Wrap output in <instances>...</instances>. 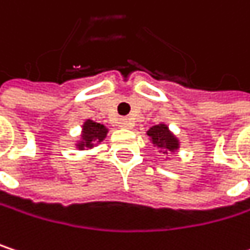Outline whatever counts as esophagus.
<instances>
[{
	"label": "esophagus",
	"instance_id": "34e87169",
	"mask_svg": "<svg viewBox=\"0 0 250 250\" xmlns=\"http://www.w3.org/2000/svg\"><path fill=\"white\" fill-rule=\"evenodd\" d=\"M131 125H133V122L130 119H122L120 120V127H123V128H131Z\"/></svg>",
	"mask_w": 250,
	"mask_h": 250
}]
</instances>
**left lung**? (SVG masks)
Returning <instances> with one entry per match:
<instances>
[{"instance_id": "left-lung-1", "label": "left lung", "mask_w": 250, "mask_h": 250, "mask_svg": "<svg viewBox=\"0 0 250 250\" xmlns=\"http://www.w3.org/2000/svg\"><path fill=\"white\" fill-rule=\"evenodd\" d=\"M147 136L150 137V142L153 146H156L162 153H174L179 149V140L174 133L169 130V127L164 123L152 125L147 131Z\"/></svg>"}]
</instances>
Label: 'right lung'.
Listing matches in <instances>:
<instances>
[{"label":"right lung","mask_w":250,"mask_h":250,"mask_svg":"<svg viewBox=\"0 0 250 250\" xmlns=\"http://www.w3.org/2000/svg\"><path fill=\"white\" fill-rule=\"evenodd\" d=\"M108 128L101 123H95L94 120H85L82 125V131L79 140H76L75 146L78 150H86L92 149L97 145H100L107 137Z\"/></svg>","instance_id":"add662e5"}]
</instances>
